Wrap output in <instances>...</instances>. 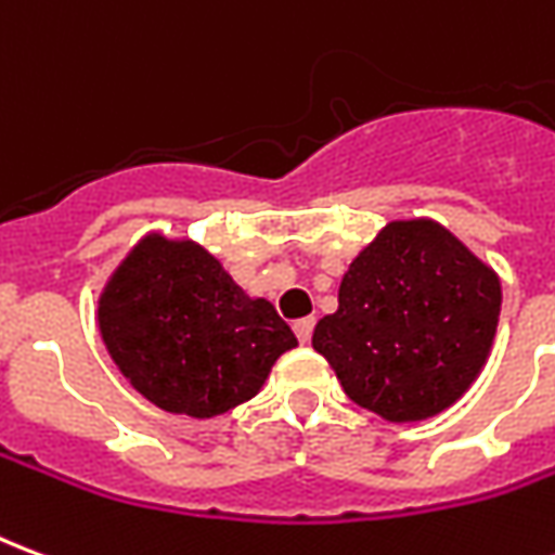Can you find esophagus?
Here are the masks:
<instances>
[{"label":"esophagus","instance_id":"esophagus-1","mask_svg":"<svg viewBox=\"0 0 555 555\" xmlns=\"http://www.w3.org/2000/svg\"><path fill=\"white\" fill-rule=\"evenodd\" d=\"M312 330H314V318H300V321H294V333L300 338L302 345L312 338Z\"/></svg>","mask_w":555,"mask_h":555}]
</instances>
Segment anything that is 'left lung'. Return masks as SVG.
<instances>
[{"instance_id": "obj_1", "label": "left lung", "mask_w": 555, "mask_h": 555, "mask_svg": "<svg viewBox=\"0 0 555 555\" xmlns=\"http://www.w3.org/2000/svg\"><path fill=\"white\" fill-rule=\"evenodd\" d=\"M500 306V276L452 231L428 217L392 219L350 261L312 348L353 404L422 422L476 384Z\"/></svg>"}]
</instances>
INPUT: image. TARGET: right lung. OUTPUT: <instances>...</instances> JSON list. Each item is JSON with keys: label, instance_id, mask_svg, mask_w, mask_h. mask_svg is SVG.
I'll use <instances>...</instances> for the list:
<instances>
[{"label": "right lung", "instance_id": "obj_1", "mask_svg": "<svg viewBox=\"0 0 555 555\" xmlns=\"http://www.w3.org/2000/svg\"><path fill=\"white\" fill-rule=\"evenodd\" d=\"M109 357L166 413L214 418L258 396L297 336L202 243L147 231L98 297Z\"/></svg>", "mask_w": 555, "mask_h": 555}]
</instances>
